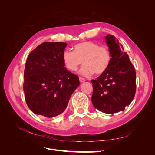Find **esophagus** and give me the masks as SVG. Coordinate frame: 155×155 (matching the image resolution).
Wrapping results in <instances>:
<instances>
[{"mask_svg":"<svg viewBox=\"0 0 155 155\" xmlns=\"http://www.w3.org/2000/svg\"><path fill=\"white\" fill-rule=\"evenodd\" d=\"M79 81H80L81 83H83V82H84V81H85V79H84V78H81V77H79Z\"/></svg>","mask_w":155,"mask_h":155,"instance_id":"1","label":"esophagus"}]
</instances>
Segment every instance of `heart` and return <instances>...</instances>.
Here are the masks:
<instances>
[{"mask_svg":"<svg viewBox=\"0 0 155 155\" xmlns=\"http://www.w3.org/2000/svg\"><path fill=\"white\" fill-rule=\"evenodd\" d=\"M63 61L66 68L75 72L83 63L79 74L89 77L95 72L100 75L104 73L109 67L111 54L105 46H100L93 41H84L74 45L73 51L64 50L62 55Z\"/></svg>","mask_w":155,"mask_h":155,"instance_id":"obj_1","label":"heart"}]
</instances>
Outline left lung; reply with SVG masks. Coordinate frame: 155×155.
I'll use <instances>...</instances> for the list:
<instances>
[{"label": "left lung", "mask_w": 155, "mask_h": 155, "mask_svg": "<svg viewBox=\"0 0 155 155\" xmlns=\"http://www.w3.org/2000/svg\"><path fill=\"white\" fill-rule=\"evenodd\" d=\"M111 60L106 71L92 79V102L95 109L106 114L125 110L136 92V72L123 46L110 34L105 36Z\"/></svg>", "instance_id": "obj_1"}]
</instances>
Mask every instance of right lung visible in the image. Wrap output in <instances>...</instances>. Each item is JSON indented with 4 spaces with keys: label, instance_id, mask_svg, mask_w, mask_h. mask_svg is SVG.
I'll list each match as a JSON object with an SVG mask.
<instances>
[{
    "label": "right lung",
    "instance_id": "1",
    "mask_svg": "<svg viewBox=\"0 0 155 155\" xmlns=\"http://www.w3.org/2000/svg\"><path fill=\"white\" fill-rule=\"evenodd\" d=\"M67 45L45 42L27 58L23 90L28 107L37 115L52 118L63 113L79 85L78 76L68 71L63 61Z\"/></svg>",
    "mask_w": 155,
    "mask_h": 155
}]
</instances>
